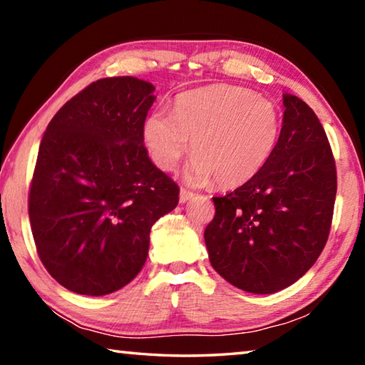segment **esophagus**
Masks as SVG:
<instances>
[{"instance_id":"34e87169","label":"esophagus","mask_w":365,"mask_h":365,"mask_svg":"<svg viewBox=\"0 0 365 365\" xmlns=\"http://www.w3.org/2000/svg\"><path fill=\"white\" fill-rule=\"evenodd\" d=\"M195 195L191 193V191H188V190H180V202H187L188 200H191V197H193Z\"/></svg>"}]
</instances>
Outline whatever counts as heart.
Masks as SVG:
<instances>
[{"label":"heart","mask_w":365,"mask_h":365,"mask_svg":"<svg viewBox=\"0 0 365 365\" xmlns=\"http://www.w3.org/2000/svg\"><path fill=\"white\" fill-rule=\"evenodd\" d=\"M277 106L255 91L233 85L191 90L175 100L174 113L156 108L143 123V141L153 163L174 170L190 150L185 178L220 188L243 185L269 163L280 140Z\"/></svg>","instance_id":"b5f03b06"}]
</instances>
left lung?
<instances>
[{
  "label": "left lung",
  "mask_w": 365,
  "mask_h": 365,
  "mask_svg": "<svg viewBox=\"0 0 365 365\" xmlns=\"http://www.w3.org/2000/svg\"><path fill=\"white\" fill-rule=\"evenodd\" d=\"M283 123L274 154L256 177L212 197L205 230L209 261L220 277L248 293L293 285L329 240L336 168L322 123L307 104L283 95Z\"/></svg>",
  "instance_id": "8db88e82"
}]
</instances>
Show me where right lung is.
Here are the masks:
<instances>
[{
  "instance_id": "obj_1",
  "label": "right lung",
  "mask_w": 365,
  "mask_h": 365,
  "mask_svg": "<svg viewBox=\"0 0 365 365\" xmlns=\"http://www.w3.org/2000/svg\"><path fill=\"white\" fill-rule=\"evenodd\" d=\"M135 77L90 83L43 135L29 193L36 252L73 293L103 296L143 267L154 222L178 205V185L148 158L143 123L156 96Z\"/></svg>"
}]
</instances>
